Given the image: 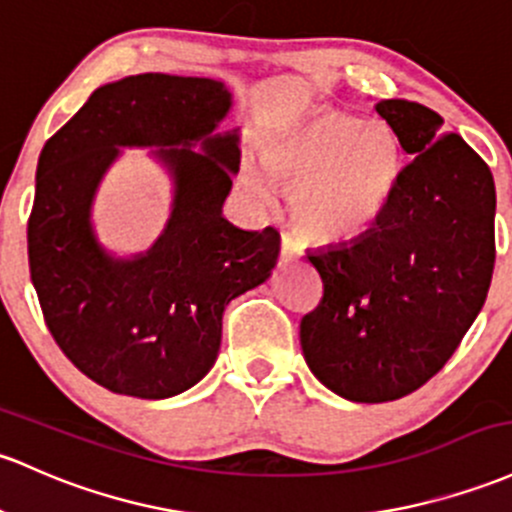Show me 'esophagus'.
Listing matches in <instances>:
<instances>
[{
	"label": "esophagus",
	"instance_id": "1",
	"mask_svg": "<svg viewBox=\"0 0 512 512\" xmlns=\"http://www.w3.org/2000/svg\"><path fill=\"white\" fill-rule=\"evenodd\" d=\"M294 257H299V243L289 233H282V260L289 262Z\"/></svg>",
	"mask_w": 512,
	"mask_h": 512
}]
</instances>
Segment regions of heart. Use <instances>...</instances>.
Segmentation results:
<instances>
[{"mask_svg": "<svg viewBox=\"0 0 512 512\" xmlns=\"http://www.w3.org/2000/svg\"><path fill=\"white\" fill-rule=\"evenodd\" d=\"M260 167L247 162L243 184L269 199L289 192L294 228L311 243L362 238L389 211L403 177V148L386 123L318 111L269 136Z\"/></svg>", "mask_w": 512, "mask_h": 512, "instance_id": "1", "label": "heart"}]
</instances>
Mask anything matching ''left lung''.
<instances>
[{
    "label": "left lung",
    "mask_w": 512,
    "mask_h": 512,
    "mask_svg": "<svg viewBox=\"0 0 512 512\" xmlns=\"http://www.w3.org/2000/svg\"><path fill=\"white\" fill-rule=\"evenodd\" d=\"M411 165L362 238L308 252L323 301L301 320V350L323 386L386 403L430 381L484 308L496 262L493 174L423 104H376Z\"/></svg>",
    "instance_id": "left-lung-1"
}]
</instances>
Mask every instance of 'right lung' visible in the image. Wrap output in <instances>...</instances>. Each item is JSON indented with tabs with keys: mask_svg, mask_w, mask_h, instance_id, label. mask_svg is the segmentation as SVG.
Returning a JSON list of instances; mask_svg holds the SVG:
<instances>
[{
	"mask_svg": "<svg viewBox=\"0 0 512 512\" xmlns=\"http://www.w3.org/2000/svg\"><path fill=\"white\" fill-rule=\"evenodd\" d=\"M209 77L145 72L101 84L43 145L28 218V267L48 330L84 376L160 401L216 364L223 311L272 277L274 228L223 216L240 167V128ZM123 147H150L171 179V216L148 251L119 256L98 240L93 201Z\"/></svg>",
	"mask_w": 512,
	"mask_h": 512,
	"instance_id": "add662e5",
	"label": "right lung"
}]
</instances>
